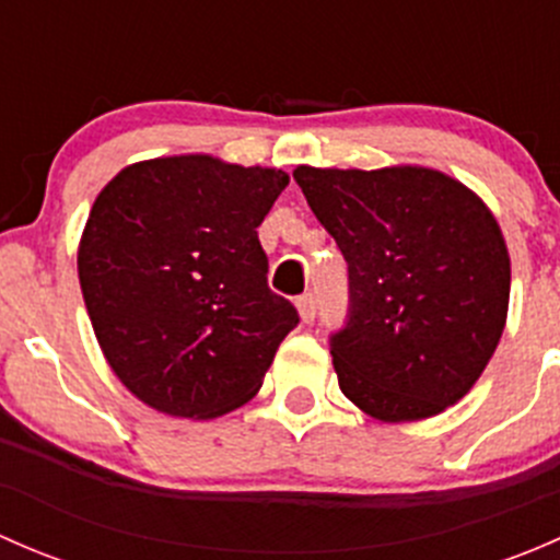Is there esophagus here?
<instances>
[{
	"mask_svg": "<svg viewBox=\"0 0 560 560\" xmlns=\"http://www.w3.org/2000/svg\"><path fill=\"white\" fill-rule=\"evenodd\" d=\"M295 306H298V314H301V322H306V325H312L314 316H316V301H314V295L298 298Z\"/></svg>",
	"mask_w": 560,
	"mask_h": 560,
	"instance_id": "1",
	"label": "esophagus"
}]
</instances>
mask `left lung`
<instances>
[{"instance_id":"left-lung-1","label":"left lung","mask_w":560,"mask_h":560,"mask_svg":"<svg viewBox=\"0 0 560 560\" xmlns=\"http://www.w3.org/2000/svg\"><path fill=\"white\" fill-rule=\"evenodd\" d=\"M292 175L349 265V322L330 338L341 393L380 422L442 415L506 325L512 270L493 211L422 165Z\"/></svg>"}]
</instances>
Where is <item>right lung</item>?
<instances>
[{
	"label": "right lung",
	"mask_w": 560,
	"mask_h": 560,
	"mask_svg": "<svg viewBox=\"0 0 560 560\" xmlns=\"http://www.w3.org/2000/svg\"><path fill=\"white\" fill-rule=\"evenodd\" d=\"M290 175L211 154L156 156L103 186L78 244L94 336L151 409L213 420L262 387L298 325L268 290L257 228Z\"/></svg>",
	"instance_id": "add662e5"
}]
</instances>
